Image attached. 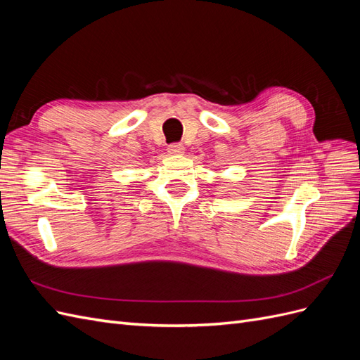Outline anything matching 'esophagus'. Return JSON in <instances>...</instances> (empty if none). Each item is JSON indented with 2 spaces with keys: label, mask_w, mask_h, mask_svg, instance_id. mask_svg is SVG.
I'll list each match as a JSON object with an SVG mask.
<instances>
[{
  "label": "esophagus",
  "mask_w": 360,
  "mask_h": 360,
  "mask_svg": "<svg viewBox=\"0 0 360 360\" xmlns=\"http://www.w3.org/2000/svg\"><path fill=\"white\" fill-rule=\"evenodd\" d=\"M168 153L169 155H181V153H184V147L181 144H171V146H168Z\"/></svg>",
  "instance_id": "obj_1"
}]
</instances>
